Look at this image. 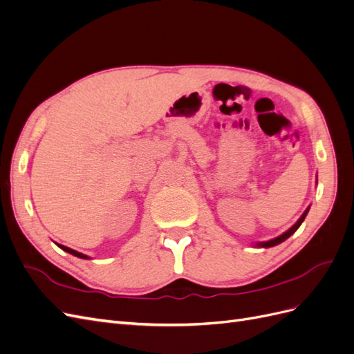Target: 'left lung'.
<instances>
[{"instance_id": "obj_1", "label": "left lung", "mask_w": 354, "mask_h": 354, "mask_svg": "<svg viewBox=\"0 0 354 354\" xmlns=\"http://www.w3.org/2000/svg\"><path fill=\"white\" fill-rule=\"evenodd\" d=\"M308 209H310V207H307V209L303 212V216L299 217L298 220H297V223L294 224L292 227H289L286 232H283L282 234H279V236L277 238H273V239H270V241H264V242H257V243H254V246H259V248H270V246H274V245H279V243H282L283 241H286L289 236H291V234H294L295 232H297V229L301 226V223L304 221V218H306V216H307V212H308Z\"/></svg>"}]
</instances>
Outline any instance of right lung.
Wrapping results in <instances>:
<instances>
[{
    "label": "right lung",
    "mask_w": 354,
    "mask_h": 354,
    "mask_svg": "<svg viewBox=\"0 0 354 354\" xmlns=\"http://www.w3.org/2000/svg\"><path fill=\"white\" fill-rule=\"evenodd\" d=\"M57 246H59V248H62L63 251H66V252H69V254H72V255H75V257H78V259H84V260H88V259H90L88 255H85V254H82V252L75 251V250H72V248H68V246H65V245L57 243Z\"/></svg>",
    "instance_id": "right-lung-1"
}]
</instances>
